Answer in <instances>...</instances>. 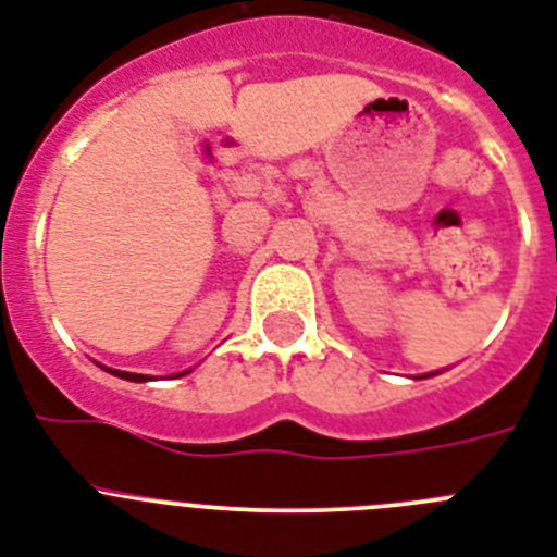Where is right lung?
<instances>
[{
	"label": "right lung",
	"instance_id": "add662e5",
	"mask_svg": "<svg viewBox=\"0 0 557 557\" xmlns=\"http://www.w3.org/2000/svg\"><path fill=\"white\" fill-rule=\"evenodd\" d=\"M110 373H115V376H121V380H129V382H144V380H147V376H141V373H127V371H110Z\"/></svg>",
	"mask_w": 557,
	"mask_h": 557
}]
</instances>
